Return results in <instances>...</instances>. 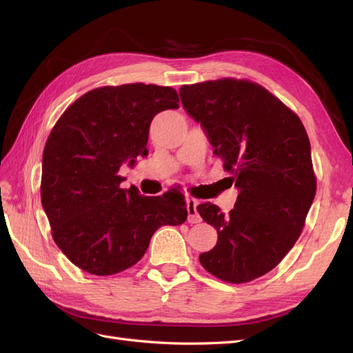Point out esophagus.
<instances>
[{
  "instance_id": "obj_1",
  "label": "esophagus",
  "mask_w": 353,
  "mask_h": 353,
  "mask_svg": "<svg viewBox=\"0 0 353 353\" xmlns=\"http://www.w3.org/2000/svg\"><path fill=\"white\" fill-rule=\"evenodd\" d=\"M199 201L196 199H188L187 200V210H188V222L190 223H199L201 221L199 212H197Z\"/></svg>"
}]
</instances>
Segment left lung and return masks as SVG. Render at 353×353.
<instances>
[{"mask_svg":"<svg viewBox=\"0 0 353 353\" xmlns=\"http://www.w3.org/2000/svg\"><path fill=\"white\" fill-rule=\"evenodd\" d=\"M179 95L240 190L227 215L210 203L197 206L218 231L216 245L199 256L200 263L222 281H253L290 252L314 201L316 176L306 130L280 99L249 79L183 85Z\"/></svg>","mask_w":353,"mask_h":353,"instance_id":"left-lung-1","label":"left lung"}]
</instances>
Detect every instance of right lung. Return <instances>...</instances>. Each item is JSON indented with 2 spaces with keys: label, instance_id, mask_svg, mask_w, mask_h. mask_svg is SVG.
Segmentation results:
<instances>
[{
  "label": "right lung",
  "instance_id": "right-lung-1",
  "mask_svg": "<svg viewBox=\"0 0 353 353\" xmlns=\"http://www.w3.org/2000/svg\"><path fill=\"white\" fill-rule=\"evenodd\" d=\"M174 88L125 83L85 92L52 126L42 154L41 203L52 240L85 272L113 275L140 261L162 225L187 219L183 194L121 188L119 169L145 156L154 114L178 109Z\"/></svg>",
  "mask_w": 353,
  "mask_h": 353
}]
</instances>
